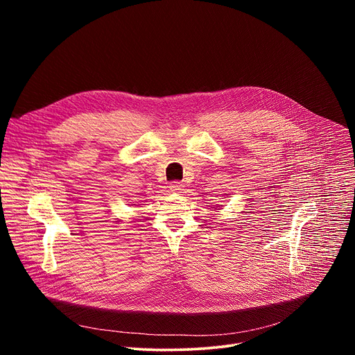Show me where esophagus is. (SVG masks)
<instances>
[{"mask_svg":"<svg viewBox=\"0 0 355 355\" xmlns=\"http://www.w3.org/2000/svg\"><path fill=\"white\" fill-rule=\"evenodd\" d=\"M170 189H171L173 192H181V191L184 189V185H182V182H180V181H174V182H171Z\"/></svg>","mask_w":355,"mask_h":355,"instance_id":"obj_1","label":"esophagus"}]
</instances>
